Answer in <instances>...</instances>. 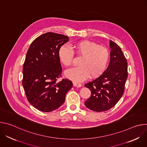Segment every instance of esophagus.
I'll return each mask as SVG.
<instances>
[{
	"label": "esophagus",
	"mask_w": 147,
	"mask_h": 147,
	"mask_svg": "<svg viewBox=\"0 0 147 147\" xmlns=\"http://www.w3.org/2000/svg\"><path fill=\"white\" fill-rule=\"evenodd\" d=\"M73 85L74 87H81V84L80 83L77 82V81H74L73 82Z\"/></svg>",
	"instance_id": "34e87169"
}]
</instances>
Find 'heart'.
I'll list each match as a JSON object with an SVG mask.
<instances>
[{"label":"heart","instance_id":"b5f03b06","mask_svg":"<svg viewBox=\"0 0 147 147\" xmlns=\"http://www.w3.org/2000/svg\"><path fill=\"white\" fill-rule=\"evenodd\" d=\"M72 48L73 51L67 46L63 45L59 51V59L66 67L73 64V52L82 56L79 61L80 66L66 72L69 78L77 81H82L90 75L91 77H98L105 70L109 59V52L107 48L84 40L73 43Z\"/></svg>","mask_w":147,"mask_h":147}]
</instances>
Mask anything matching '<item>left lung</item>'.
<instances>
[{
  "mask_svg": "<svg viewBox=\"0 0 147 147\" xmlns=\"http://www.w3.org/2000/svg\"><path fill=\"white\" fill-rule=\"evenodd\" d=\"M109 45L111 60L107 69L84 85L91 92L85 105L98 112L108 111L118 102L123 95L128 76L127 60L120 47L111 40Z\"/></svg>",
  "mask_w": 147,
  "mask_h": 147,
  "instance_id": "obj_1",
  "label": "left lung"
}]
</instances>
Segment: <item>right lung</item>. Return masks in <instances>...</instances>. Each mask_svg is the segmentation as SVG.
<instances>
[{
    "mask_svg": "<svg viewBox=\"0 0 147 147\" xmlns=\"http://www.w3.org/2000/svg\"><path fill=\"white\" fill-rule=\"evenodd\" d=\"M68 41L67 36L47 32L34 40L28 49L22 84L28 102L42 112L58 109L73 87L69 79L57 80L62 76L59 51Z\"/></svg>",
    "mask_w": 147,
    "mask_h": 147,
    "instance_id": "right-lung-1",
    "label": "right lung"
}]
</instances>
